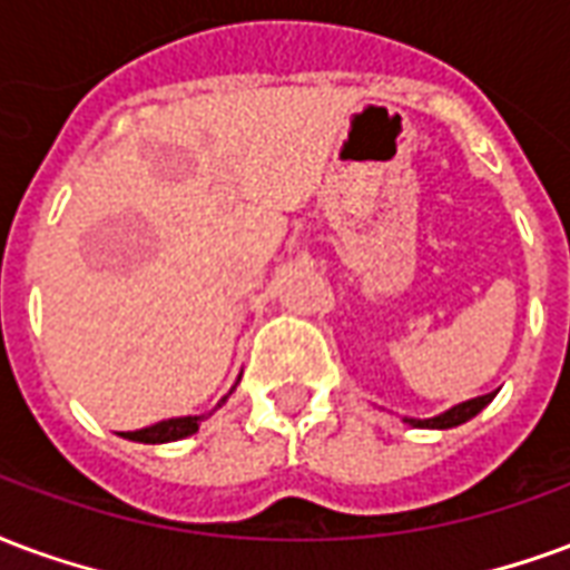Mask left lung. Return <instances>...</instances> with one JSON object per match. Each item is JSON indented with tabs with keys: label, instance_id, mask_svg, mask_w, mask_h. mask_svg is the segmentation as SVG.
<instances>
[{
	"label": "left lung",
	"instance_id": "left-lung-1",
	"mask_svg": "<svg viewBox=\"0 0 570 570\" xmlns=\"http://www.w3.org/2000/svg\"><path fill=\"white\" fill-rule=\"evenodd\" d=\"M498 392H489V394H480V397H471V401H461V404L450 406L446 413H440V416H431V419H404L406 425L413 428H438V431H446V428H455V425H464L468 419H473L483 406L492 404V397Z\"/></svg>",
	"mask_w": 570,
	"mask_h": 570
}]
</instances>
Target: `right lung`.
Listing matches in <instances>:
<instances>
[{
	"instance_id": "right-lung-1",
	"label": "right lung",
	"mask_w": 570,
	"mask_h": 570,
	"mask_svg": "<svg viewBox=\"0 0 570 570\" xmlns=\"http://www.w3.org/2000/svg\"><path fill=\"white\" fill-rule=\"evenodd\" d=\"M239 382V380H236ZM236 389V385H234ZM234 389L224 394L222 401L215 404V410L222 404H227V397L234 394ZM215 410L209 413H203V416H178V419H164V422H157V425H148V428H139V431H120V438L124 440H136V443H173V440H185L190 434H197L199 431V422L203 419H209Z\"/></svg>"
}]
</instances>
